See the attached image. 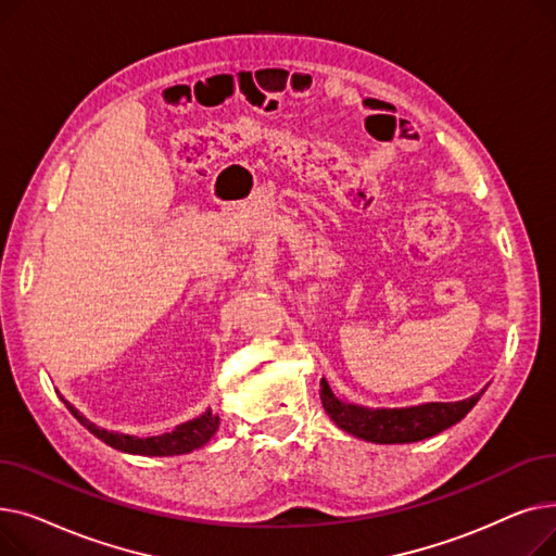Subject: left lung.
Instances as JSON below:
<instances>
[{
	"mask_svg": "<svg viewBox=\"0 0 556 556\" xmlns=\"http://www.w3.org/2000/svg\"><path fill=\"white\" fill-rule=\"evenodd\" d=\"M484 390L455 403L430 401L407 407H367L336 396L327 378L319 381V399L333 424L371 444H413L440 434L469 415Z\"/></svg>",
	"mask_w": 556,
	"mask_h": 556,
	"instance_id": "1",
	"label": "left lung"
}]
</instances>
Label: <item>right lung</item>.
<instances>
[{
  "mask_svg": "<svg viewBox=\"0 0 556 556\" xmlns=\"http://www.w3.org/2000/svg\"><path fill=\"white\" fill-rule=\"evenodd\" d=\"M63 399V396H61ZM63 403L67 405V410L87 428L92 434H97L101 442H105L108 446L124 451L130 455H151V457H168V455H185L191 453L200 446L207 444L212 437L218 430V415L212 413V407H207L200 417L185 421L180 426H175L170 432L164 434H155V437H135V434H124V432H114V430H105L99 428L97 424H92L83 413H78L76 407L63 399Z\"/></svg>",
  "mask_w": 556,
  "mask_h": 556,
  "instance_id": "obj_1",
  "label": "right lung"
}]
</instances>
